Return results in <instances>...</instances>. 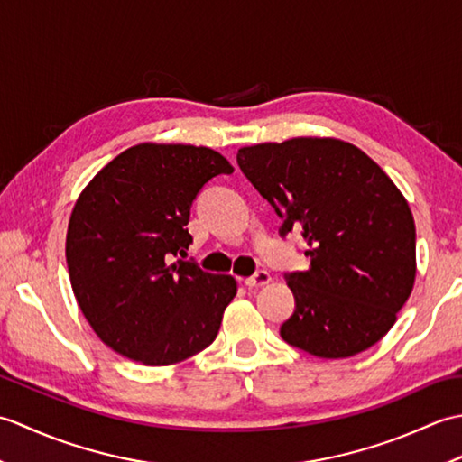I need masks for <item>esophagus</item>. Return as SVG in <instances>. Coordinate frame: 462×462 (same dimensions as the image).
Segmentation results:
<instances>
[{
	"instance_id": "obj_1",
	"label": "esophagus",
	"mask_w": 462,
	"mask_h": 462,
	"mask_svg": "<svg viewBox=\"0 0 462 462\" xmlns=\"http://www.w3.org/2000/svg\"><path fill=\"white\" fill-rule=\"evenodd\" d=\"M270 282H272V276H270L266 270H258L256 273H254V276L244 280V283H246L248 288H262V286H266V283H270Z\"/></svg>"
}]
</instances>
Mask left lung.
I'll return each instance as SVG.
<instances>
[{
	"instance_id": "8db88e82",
	"label": "left lung",
	"mask_w": 462,
	"mask_h": 462,
	"mask_svg": "<svg viewBox=\"0 0 462 462\" xmlns=\"http://www.w3.org/2000/svg\"><path fill=\"white\" fill-rule=\"evenodd\" d=\"M238 164L283 220L301 230L306 272L280 336L323 359L351 357L393 328L415 283V220L381 166L339 139L298 136L238 151Z\"/></svg>"
}]
</instances>
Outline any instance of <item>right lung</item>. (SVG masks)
Returning <instances> with one entry per match:
<instances>
[{"label": "right lung", "mask_w": 462, "mask_h": 462, "mask_svg": "<svg viewBox=\"0 0 462 462\" xmlns=\"http://www.w3.org/2000/svg\"><path fill=\"white\" fill-rule=\"evenodd\" d=\"M220 152L192 144L131 146L87 184L67 228L65 256L77 303L113 351L172 365L218 336L236 280L186 256V224L202 186L232 174Z\"/></svg>", "instance_id": "right-lung-1"}]
</instances>
